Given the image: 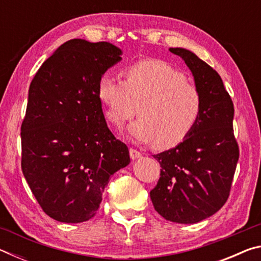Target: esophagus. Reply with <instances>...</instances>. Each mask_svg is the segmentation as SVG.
<instances>
[{
  "instance_id": "esophagus-1",
  "label": "esophagus",
  "mask_w": 261,
  "mask_h": 261,
  "mask_svg": "<svg viewBox=\"0 0 261 261\" xmlns=\"http://www.w3.org/2000/svg\"><path fill=\"white\" fill-rule=\"evenodd\" d=\"M130 156L132 160H136V159H139L143 156V154H141V152L137 151V149H135V148H130Z\"/></svg>"
}]
</instances>
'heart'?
<instances>
[{
  "label": "heart",
  "instance_id": "obj_1",
  "mask_svg": "<svg viewBox=\"0 0 261 261\" xmlns=\"http://www.w3.org/2000/svg\"><path fill=\"white\" fill-rule=\"evenodd\" d=\"M122 74L123 82L103 74L98 83L110 124L122 129L138 112L129 130L136 141H154L156 148L167 149L188 138L201 116L202 96L184 73L168 62L144 60Z\"/></svg>",
  "mask_w": 261,
  "mask_h": 261
}]
</instances>
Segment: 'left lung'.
I'll list each match as a JSON object with an SVG mask.
<instances>
[{
  "mask_svg": "<svg viewBox=\"0 0 261 261\" xmlns=\"http://www.w3.org/2000/svg\"><path fill=\"white\" fill-rule=\"evenodd\" d=\"M184 60L202 96V112L193 131L177 146L154 154L160 178L149 196L166 220L196 223L216 213L228 200L240 147L233 135V103L220 74L197 55L169 48Z\"/></svg>",
  "mask_w": 261,
  "mask_h": 261,
  "instance_id": "8db88e82",
  "label": "left lung"
}]
</instances>
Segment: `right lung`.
<instances>
[{
    "instance_id": "obj_1",
    "label": "right lung",
    "mask_w": 261,
    "mask_h": 261,
    "mask_svg": "<svg viewBox=\"0 0 261 261\" xmlns=\"http://www.w3.org/2000/svg\"><path fill=\"white\" fill-rule=\"evenodd\" d=\"M121 54L109 42L73 39L31 82L20 127L21 170L42 211L60 222L93 218L109 177L130 162L98 98L99 79Z\"/></svg>"
}]
</instances>
